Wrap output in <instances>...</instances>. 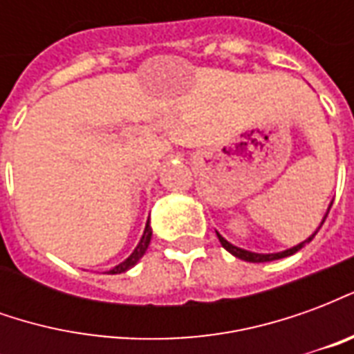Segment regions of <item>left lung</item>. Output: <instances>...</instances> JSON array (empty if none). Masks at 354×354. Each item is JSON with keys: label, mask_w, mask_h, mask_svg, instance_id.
<instances>
[{"label": "left lung", "mask_w": 354, "mask_h": 354, "mask_svg": "<svg viewBox=\"0 0 354 354\" xmlns=\"http://www.w3.org/2000/svg\"><path fill=\"white\" fill-rule=\"evenodd\" d=\"M332 207V205H330ZM330 207H328V212H330ZM328 212L324 214V218H322V222H320V225L324 223V220H326ZM320 230V227H319ZM317 230V231H319ZM317 231L313 233L311 237L307 239V241H304V243H299V245L292 246V248H288V250H284V252H277V254H256V252H250V250H245V248H239V246H233L231 243H227L225 239L220 235V233H216L218 235V239H220V243H222V246L227 250V252H231L235 258H239V260H245V261H252V263H261V261H273V260H281V258H286V256H292V254H296L297 250H301L305 246V243H309V241H313V237L317 235Z\"/></svg>", "instance_id": "obj_1"}]
</instances>
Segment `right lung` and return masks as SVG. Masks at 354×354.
I'll use <instances>...</instances> for the list:
<instances>
[{
    "instance_id": "obj_1",
    "label": "right lung",
    "mask_w": 354,
    "mask_h": 354,
    "mask_svg": "<svg viewBox=\"0 0 354 354\" xmlns=\"http://www.w3.org/2000/svg\"><path fill=\"white\" fill-rule=\"evenodd\" d=\"M149 241H151V227H149V220H147L146 223V230H144V235H142V239H140L138 246L134 248V252L127 258L124 261H121L119 266H115L113 269H109L108 273L109 274H119V273H124V271H129L131 267H134L136 263H138V260L146 254L147 246H149Z\"/></svg>"
}]
</instances>
